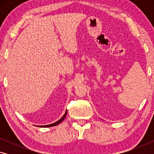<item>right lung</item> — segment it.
<instances>
[{
    "mask_svg": "<svg viewBox=\"0 0 154 154\" xmlns=\"http://www.w3.org/2000/svg\"><path fill=\"white\" fill-rule=\"evenodd\" d=\"M66 114H67V110L66 111V112H65V113L63 116L62 117V118L59 119L58 121H57L56 122H55V123L54 124H49V125H45V126H39V127H44V128H47V127H51V126H56V125L59 124L60 123H61V122L64 120V118H66Z\"/></svg>",
    "mask_w": 154,
    "mask_h": 154,
    "instance_id": "1",
    "label": "right lung"
}]
</instances>
